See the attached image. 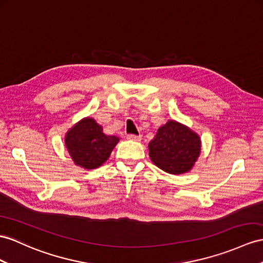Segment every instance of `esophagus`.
Masks as SVG:
<instances>
[{"label":"esophagus","mask_w":263,"mask_h":263,"mask_svg":"<svg viewBox=\"0 0 263 263\" xmlns=\"http://www.w3.org/2000/svg\"><path fill=\"white\" fill-rule=\"evenodd\" d=\"M127 139L135 140V142H139V140H140V136H138V135H134V134H128V135H127Z\"/></svg>","instance_id":"obj_1"}]
</instances>
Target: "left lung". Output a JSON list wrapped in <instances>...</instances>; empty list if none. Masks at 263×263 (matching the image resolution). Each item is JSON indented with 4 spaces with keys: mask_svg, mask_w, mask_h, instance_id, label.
I'll list each match as a JSON object with an SVG mask.
<instances>
[{
    "mask_svg": "<svg viewBox=\"0 0 263 263\" xmlns=\"http://www.w3.org/2000/svg\"><path fill=\"white\" fill-rule=\"evenodd\" d=\"M149 157L159 168L182 174L192 168L201 151V140L190 128L174 120L159 127L149 144Z\"/></svg>",
    "mask_w": 263,
    "mask_h": 263,
    "instance_id": "obj_1",
    "label": "left lung"
}]
</instances>
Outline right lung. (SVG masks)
<instances>
[{
    "mask_svg": "<svg viewBox=\"0 0 263 263\" xmlns=\"http://www.w3.org/2000/svg\"><path fill=\"white\" fill-rule=\"evenodd\" d=\"M118 140L104 134L93 119L85 118L67 133L66 146L76 165L93 170L107 161Z\"/></svg>",
    "mask_w": 263,
    "mask_h": 263,
    "instance_id": "obj_1",
    "label": "right lung"
}]
</instances>
